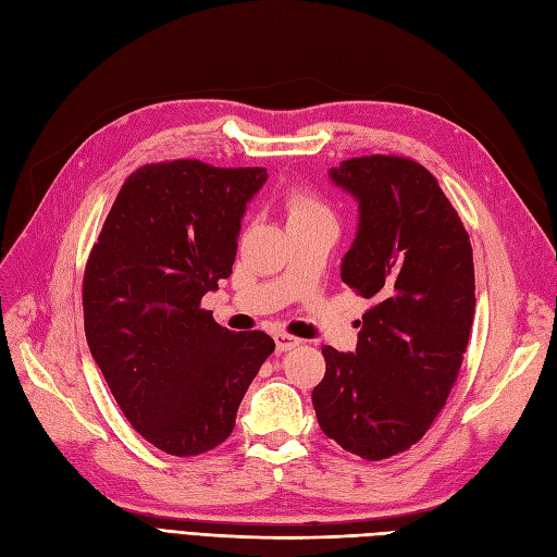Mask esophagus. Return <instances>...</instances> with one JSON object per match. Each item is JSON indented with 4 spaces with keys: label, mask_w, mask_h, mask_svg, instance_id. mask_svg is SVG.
Returning <instances> with one entry per match:
<instances>
[{
    "label": "esophagus",
    "mask_w": 557,
    "mask_h": 557,
    "mask_svg": "<svg viewBox=\"0 0 557 557\" xmlns=\"http://www.w3.org/2000/svg\"><path fill=\"white\" fill-rule=\"evenodd\" d=\"M274 339H276V349L278 351H290V349H295V347H299V344H302V339L293 337L288 333H276Z\"/></svg>",
    "instance_id": "34e87169"
}]
</instances>
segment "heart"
<instances>
[{
  "label": "heart",
  "mask_w": 557,
  "mask_h": 557,
  "mask_svg": "<svg viewBox=\"0 0 557 557\" xmlns=\"http://www.w3.org/2000/svg\"><path fill=\"white\" fill-rule=\"evenodd\" d=\"M285 210H288L290 222L311 215H330L327 208L307 189H290L285 194Z\"/></svg>",
  "instance_id": "heart-1"
}]
</instances>
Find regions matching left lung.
Listing matches in <instances>:
<instances>
[{"instance_id":"obj_1","label":"left lung","mask_w":557,"mask_h":557,"mask_svg":"<svg viewBox=\"0 0 557 557\" xmlns=\"http://www.w3.org/2000/svg\"><path fill=\"white\" fill-rule=\"evenodd\" d=\"M330 177L360 210L342 281L372 307L354 354L321 349L325 377L311 400L327 438L380 461L422 441L459 377L475 311L473 250L422 163L370 154Z\"/></svg>"}]
</instances>
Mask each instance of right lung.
Returning <instances> with one entry per match:
<instances>
[{"label": "right lung", "mask_w": 557, "mask_h": 557, "mask_svg": "<svg viewBox=\"0 0 557 557\" xmlns=\"http://www.w3.org/2000/svg\"><path fill=\"white\" fill-rule=\"evenodd\" d=\"M264 180L258 166L145 163L119 189L88 255V349L131 426L166 455H203L227 441L276 347L262 330L232 333L201 309L232 274L246 203Z\"/></svg>", "instance_id": "obj_1"}]
</instances>
